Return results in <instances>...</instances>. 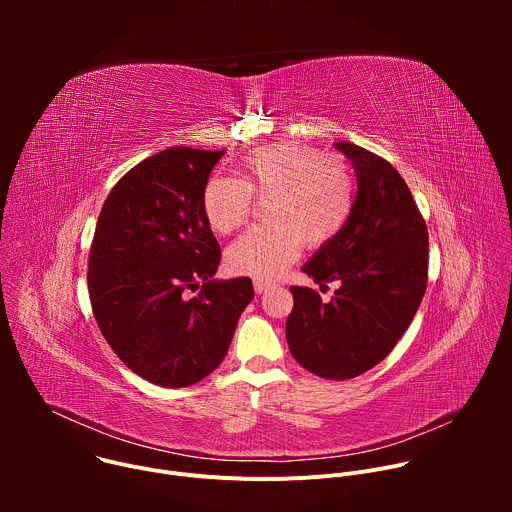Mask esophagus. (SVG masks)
Segmentation results:
<instances>
[{
  "mask_svg": "<svg viewBox=\"0 0 512 512\" xmlns=\"http://www.w3.org/2000/svg\"><path fill=\"white\" fill-rule=\"evenodd\" d=\"M253 285H255L257 294H265V291L271 287V283H267V281H263V279H257Z\"/></svg>",
  "mask_w": 512,
  "mask_h": 512,
  "instance_id": "obj_1",
  "label": "esophagus"
}]
</instances>
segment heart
<instances>
[{
  "label": "heart",
  "mask_w": 512,
  "mask_h": 512,
  "mask_svg": "<svg viewBox=\"0 0 512 512\" xmlns=\"http://www.w3.org/2000/svg\"><path fill=\"white\" fill-rule=\"evenodd\" d=\"M356 182L350 164L336 154L322 156L300 141L271 143L241 162V180L212 176L200 206L208 227L229 235L243 227L259 202L267 227L239 237L225 253L233 273L275 279L300 257L302 243L320 249L346 227L354 208Z\"/></svg>",
  "instance_id": "heart-1"
}]
</instances>
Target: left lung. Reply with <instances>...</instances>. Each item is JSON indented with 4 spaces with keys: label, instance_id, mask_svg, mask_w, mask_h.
<instances>
[{
    "label": "left lung",
    "instance_id": "1",
    "mask_svg": "<svg viewBox=\"0 0 512 512\" xmlns=\"http://www.w3.org/2000/svg\"><path fill=\"white\" fill-rule=\"evenodd\" d=\"M336 148L356 172L354 208L302 271L340 287L324 304L316 289L291 285L285 336L306 371L348 381L377 367L409 328L427 287L429 241L401 174L360 145L338 141Z\"/></svg>",
    "mask_w": 512,
    "mask_h": 512
}]
</instances>
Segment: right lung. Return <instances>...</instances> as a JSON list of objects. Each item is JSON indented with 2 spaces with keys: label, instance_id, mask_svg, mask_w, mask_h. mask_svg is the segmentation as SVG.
Listing matches in <instances>:
<instances>
[{
  "label": "right lung",
  "instance_id": "right-lung-1",
  "mask_svg": "<svg viewBox=\"0 0 512 512\" xmlns=\"http://www.w3.org/2000/svg\"><path fill=\"white\" fill-rule=\"evenodd\" d=\"M225 150L170 148L109 192L89 253L95 320L129 371L180 389L223 362L255 298L249 277L214 281L221 261L200 198Z\"/></svg>",
  "mask_w": 512,
  "mask_h": 512
}]
</instances>
